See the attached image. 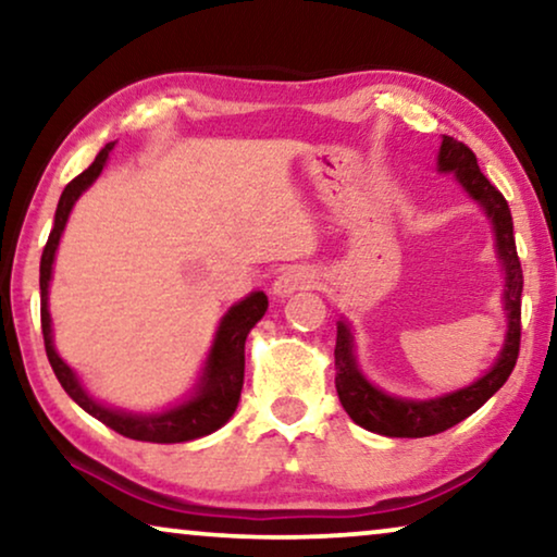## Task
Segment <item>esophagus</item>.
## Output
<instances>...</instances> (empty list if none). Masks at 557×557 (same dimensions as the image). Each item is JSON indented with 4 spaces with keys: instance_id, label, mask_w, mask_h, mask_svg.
Instances as JSON below:
<instances>
[{
    "instance_id": "34e87169",
    "label": "esophagus",
    "mask_w": 557,
    "mask_h": 557,
    "mask_svg": "<svg viewBox=\"0 0 557 557\" xmlns=\"http://www.w3.org/2000/svg\"><path fill=\"white\" fill-rule=\"evenodd\" d=\"M314 271H311L309 265H286V269L276 276V281H273V294L284 299L288 294L304 292V288L314 286Z\"/></svg>"
}]
</instances>
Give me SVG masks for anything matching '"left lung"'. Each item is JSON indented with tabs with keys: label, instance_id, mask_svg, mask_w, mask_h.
<instances>
[{
	"label": "left lung",
	"instance_id": "8db88e82",
	"mask_svg": "<svg viewBox=\"0 0 557 557\" xmlns=\"http://www.w3.org/2000/svg\"><path fill=\"white\" fill-rule=\"evenodd\" d=\"M438 170L454 172L461 187L482 205L486 218L494 225V238H497V253L505 265V309H507V339L505 347L494 362V368L479 377L474 385L461 387V391L441 395L433 400H406L393 398L375 385H370L355 362L352 332L345 322L337 324V347H334V368H337V395L342 408L357 425L368 429L380 436L391 438H423L441 433L451 425L461 423L474 410L484 406L507 377L512 375L517 355H520V332H522V265L517 258L515 233H512V212L505 195L484 177L479 170L474 151L454 136H444L438 151Z\"/></svg>",
	"mask_w": 557,
	"mask_h": 557
}]
</instances>
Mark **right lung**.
Masks as SVG:
<instances>
[{
	"label": "right lung",
	"instance_id": "1",
	"mask_svg": "<svg viewBox=\"0 0 557 557\" xmlns=\"http://www.w3.org/2000/svg\"><path fill=\"white\" fill-rule=\"evenodd\" d=\"M113 149V141L98 151L96 162L81 172L78 177L71 180L60 195L58 210H55V225H52L50 238L45 243L42 258H40V322H42V337H45V352L52 364V372L63 385V391L78 403V406L90 413L98 421L109 425L121 436L134 441H149V444H182V441H193L208 433L218 431L220 425L227 423V418L235 413L243 391V370H246V337L253 330L258 319L269 309V299L263 292H253L246 299L235 304V307L223 317L218 326L215 342L205 362L202 377L197 383V393L182 406H174L164 413H126V410L106 408L101 403L90 398L83 391V385L75 377V372L60 360V355L52 347V326H50V311H48V286L52 276V261H55V250L63 235V227L71 215L73 205L86 189L94 185V180L101 174L109 151Z\"/></svg>",
	"mask_w": 557,
	"mask_h": 557
}]
</instances>
